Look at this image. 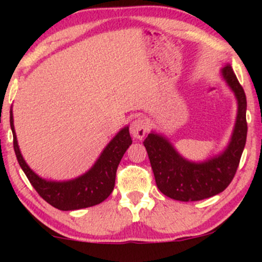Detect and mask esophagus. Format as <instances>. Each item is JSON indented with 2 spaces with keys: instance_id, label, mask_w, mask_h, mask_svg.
I'll use <instances>...</instances> for the list:
<instances>
[{
  "instance_id": "obj_1",
  "label": "esophagus",
  "mask_w": 262,
  "mask_h": 262,
  "mask_svg": "<svg viewBox=\"0 0 262 262\" xmlns=\"http://www.w3.org/2000/svg\"><path fill=\"white\" fill-rule=\"evenodd\" d=\"M146 132H148V123L145 122V119L135 118L130 124V134L133 135L135 139H143L145 137Z\"/></svg>"
}]
</instances>
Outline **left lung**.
<instances>
[{
  "label": "left lung",
  "mask_w": 262,
  "mask_h": 262,
  "mask_svg": "<svg viewBox=\"0 0 262 262\" xmlns=\"http://www.w3.org/2000/svg\"><path fill=\"white\" fill-rule=\"evenodd\" d=\"M237 100V117L228 148L209 160L191 162L183 159L161 135L150 133L144 140L158 188L165 196L182 202L206 200L223 192L235 176L246 143V96L230 65L222 70Z\"/></svg>",
  "instance_id": "left-lung-1"
}]
</instances>
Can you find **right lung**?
I'll use <instances>...</instances> for the list:
<instances>
[{
    "label": "right lung",
    "instance_id": "obj_1",
    "mask_svg": "<svg viewBox=\"0 0 262 262\" xmlns=\"http://www.w3.org/2000/svg\"><path fill=\"white\" fill-rule=\"evenodd\" d=\"M10 123L13 133V148L17 160L25 171L29 182L38 194L60 210H75L96 206L103 202L112 193L116 182V172L123 155L132 144L129 128H123L103 150L98 160L85 175L64 182H53L40 179L26 164L18 148L13 127V114L10 112Z\"/></svg>",
    "mask_w": 262,
    "mask_h": 262
}]
</instances>
